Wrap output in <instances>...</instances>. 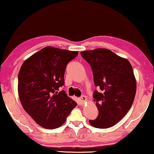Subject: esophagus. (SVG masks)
I'll return each mask as SVG.
<instances>
[{
	"label": "esophagus",
	"instance_id": "1",
	"mask_svg": "<svg viewBox=\"0 0 154 154\" xmlns=\"http://www.w3.org/2000/svg\"><path fill=\"white\" fill-rule=\"evenodd\" d=\"M79 100H80V102H81L82 104H84V103L87 100V98L85 95H82L81 97H80Z\"/></svg>",
	"mask_w": 154,
	"mask_h": 154
}]
</instances>
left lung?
I'll use <instances>...</instances> for the list:
<instances>
[{
	"label": "left lung",
	"mask_w": 154,
	"mask_h": 154,
	"mask_svg": "<svg viewBox=\"0 0 154 154\" xmlns=\"http://www.w3.org/2000/svg\"><path fill=\"white\" fill-rule=\"evenodd\" d=\"M81 55L91 66L94 84L99 89L93 93L99 114L89 123L99 128L113 127L134 102L136 81L132 66L127 59L104 48L81 52Z\"/></svg>",
	"instance_id": "8db88e82"
}]
</instances>
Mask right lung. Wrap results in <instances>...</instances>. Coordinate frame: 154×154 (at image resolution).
<instances>
[{
	"label": "right lung",
	"mask_w": 154,
	"mask_h": 154,
	"mask_svg": "<svg viewBox=\"0 0 154 154\" xmlns=\"http://www.w3.org/2000/svg\"><path fill=\"white\" fill-rule=\"evenodd\" d=\"M77 55V51L45 47L20 67L18 77L20 103L41 127L50 129L61 127L77 105L63 90L59 91L64 84L66 66Z\"/></svg>",
	"instance_id": "obj_1"
}]
</instances>
